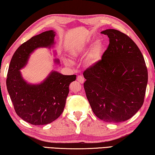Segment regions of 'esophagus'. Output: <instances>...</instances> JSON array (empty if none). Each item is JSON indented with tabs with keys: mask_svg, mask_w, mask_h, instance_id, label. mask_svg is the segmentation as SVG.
<instances>
[{
	"mask_svg": "<svg viewBox=\"0 0 155 155\" xmlns=\"http://www.w3.org/2000/svg\"><path fill=\"white\" fill-rule=\"evenodd\" d=\"M77 80L81 84H83L84 82V78L82 75H78L77 78Z\"/></svg>",
	"mask_w": 155,
	"mask_h": 155,
	"instance_id": "obj_1",
	"label": "esophagus"
}]
</instances>
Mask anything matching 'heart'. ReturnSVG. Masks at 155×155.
Wrapping results in <instances>:
<instances>
[{"instance_id":"obj_1","label":"heart","mask_w":155,"mask_h":155,"mask_svg":"<svg viewBox=\"0 0 155 155\" xmlns=\"http://www.w3.org/2000/svg\"><path fill=\"white\" fill-rule=\"evenodd\" d=\"M87 43L86 42L84 43L83 44L81 45L80 46H78V47L76 48L75 49H73V50L70 51L71 56L73 58H78L80 55L84 52L86 48H87ZM100 52H101V46H100V44L99 43H95V44L93 46V48H91V50L89 51L87 57H86V63L87 64L88 66H93V65L95 64L96 62L98 61L100 56ZM62 60H63V62H64L65 64L71 65V64L69 60H68L67 58H64Z\"/></svg>"}]
</instances>
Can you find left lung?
I'll return each mask as SVG.
<instances>
[{
	"label": "left lung",
	"mask_w": 155,
	"mask_h": 155,
	"mask_svg": "<svg viewBox=\"0 0 155 155\" xmlns=\"http://www.w3.org/2000/svg\"><path fill=\"white\" fill-rule=\"evenodd\" d=\"M101 60L84 72V87L94 114L107 123L129 120L142 106L148 71L140 49L131 38L115 29Z\"/></svg>",
	"instance_id": "left-lung-1"
}]
</instances>
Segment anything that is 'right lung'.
Returning a JSON list of instances; mask_svg holds the SVG:
<instances>
[{"label":"right lung","mask_w":155,"mask_h":155,"mask_svg":"<svg viewBox=\"0 0 155 155\" xmlns=\"http://www.w3.org/2000/svg\"><path fill=\"white\" fill-rule=\"evenodd\" d=\"M55 35L56 32L51 30L22 43L13 55L8 70L7 88L15 112L33 125L49 124L61 115L70 83L76 79L75 75H62L52 70L41 83L30 84L21 75L20 70L26 67L31 54L37 48L54 47ZM54 62L60 64L58 58Z\"/></svg>","instance_id":"right-lung-1"}]
</instances>
